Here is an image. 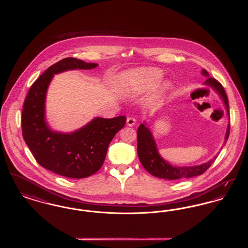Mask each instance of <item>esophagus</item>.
<instances>
[{"instance_id":"obj_1","label":"esophagus","mask_w":248,"mask_h":248,"mask_svg":"<svg viewBox=\"0 0 248 248\" xmlns=\"http://www.w3.org/2000/svg\"><path fill=\"white\" fill-rule=\"evenodd\" d=\"M126 124H127V125H129V126H133V125L136 124V119L134 118V117H127Z\"/></svg>"}]
</instances>
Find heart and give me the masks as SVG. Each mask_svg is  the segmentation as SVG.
<instances>
[{
  "label": "heart",
  "instance_id": "obj_1",
  "mask_svg": "<svg viewBox=\"0 0 248 248\" xmlns=\"http://www.w3.org/2000/svg\"><path fill=\"white\" fill-rule=\"evenodd\" d=\"M163 78V72L154 68L128 72L122 77V89L126 94H140L151 90Z\"/></svg>",
  "mask_w": 248,
  "mask_h": 248
}]
</instances>
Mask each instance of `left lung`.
<instances>
[{"label": "left lung", "mask_w": 248, "mask_h": 248, "mask_svg": "<svg viewBox=\"0 0 248 248\" xmlns=\"http://www.w3.org/2000/svg\"><path fill=\"white\" fill-rule=\"evenodd\" d=\"M202 73L205 76H209L208 72L205 70H202ZM204 83L211 86L221 95L224 101L225 106L227 108V110L230 113L228 97L221 83L211 77H209ZM230 129H231V125L229 124L226 137H225V142H227L229 139ZM138 154L143 167L150 174H152L154 177L171 179V180L200 176L211 166L216 159V158L212 159L205 164L197 165V166H191V167H181V166L177 167V166L169 165L160 156V154H158L154 137L151 131L148 129L144 124H140L138 128Z\"/></svg>", "instance_id": "obj_1"}]
</instances>
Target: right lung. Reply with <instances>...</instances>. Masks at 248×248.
Segmentation results:
<instances>
[{"label": "right lung", "mask_w": 248, "mask_h": 248, "mask_svg": "<svg viewBox=\"0 0 248 248\" xmlns=\"http://www.w3.org/2000/svg\"><path fill=\"white\" fill-rule=\"evenodd\" d=\"M97 64L66 58L50 66L31 86L24 101L21 127L26 144L37 163L49 171L71 178L87 177L97 172L108 147L126 122L125 116L94 118L71 134L50 129L45 119V101L54 74L69 70H90Z\"/></svg>", "instance_id": "add662e5"}]
</instances>
